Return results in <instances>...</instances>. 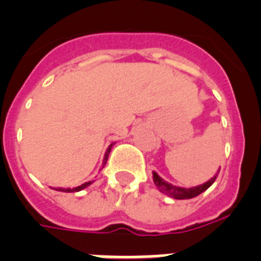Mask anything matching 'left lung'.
I'll return each instance as SVG.
<instances>
[{
    "mask_svg": "<svg viewBox=\"0 0 261 261\" xmlns=\"http://www.w3.org/2000/svg\"><path fill=\"white\" fill-rule=\"evenodd\" d=\"M220 171V169H219ZM219 173V172H217ZM216 176H213L211 180H208L206 182L201 185H197V187H192V188H182V187H177V185H172L168 181H165L164 178H161L156 172H153V182L157 187V189L160 191L161 193L169 196L172 199L176 200H187V199H193L196 196H199L200 193H203L204 191L210 188L211 185L215 182L216 180Z\"/></svg>",
    "mask_w": 261,
    "mask_h": 261,
    "instance_id": "left-lung-1",
    "label": "left lung"
}]
</instances>
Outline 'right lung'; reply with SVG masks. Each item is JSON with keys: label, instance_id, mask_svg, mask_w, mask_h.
<instances>
[{"label": "right lung", "instance_id": "1", "mask_svg": "<svg viewBox=\"0 0 261 261\" xmlns=\"http://www.w3.org/2000/svg\"><path fill=\"white\" fill-rule=\"evenodd\" d=\"M112 145H113V144H111V145H109V148H108V149H107V152H105L104 160H102V165H101V169H102V168L105 167V164H107L108 156H109V153H111ZM92 182H93V181L84 182V184L79 185V187H76V188H53V189H56V191H60V192H79V191H81V189H84V188H87V187H89V185L92 184Z\"/></svg>", "mask_w": 261, "mask_h": 261}]
</instances>
